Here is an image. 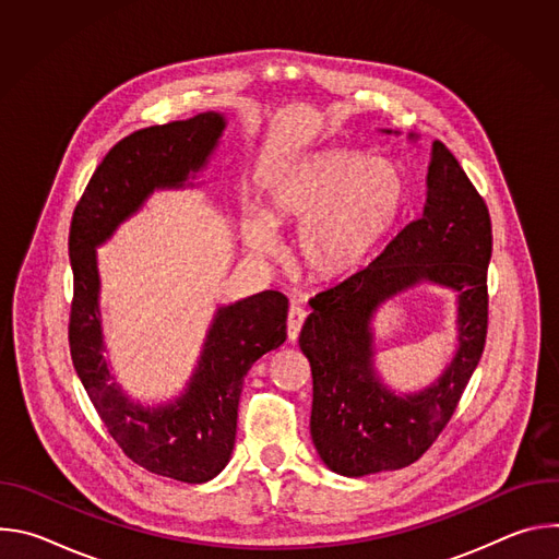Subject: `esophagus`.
<instances>
[{
    "label": "esophagus",
    "instance_id": "esophagus-1",
    "mask_svg": "<svg viewBox=\"0 0 559 559\" xmlns=\"http://www.w3.org/2000/svg\"><path fill=\"white\" fill-rule=\"evenodd\" d=\"M305 318H307V311L302 307H298V305L289 307V313H287V336H289L292 343L298 338L300 328L305 323Z\"/></svg>",
    "mask_w": 559,
    "mask_h": 559
}]
</instances>
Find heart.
Segmentation results:
<instances>
[{
  "instance_id": "1",
  "label": "heart",
  "mask_w": 559,
  "mask_h": 559,
  "mask_svg": "<svg viewBox=\"0 0 559 559\" xmlns=\"http://www.w3.org/2000/svg\"><path fill=\"white\" fill-rule=\"evenodd\" d=\"M407 181L393 164L369 152L334 147L281 170L263 216L243 221V238L259 257L276 254L270 225H302L300 259L321 281L358 272L401 221Z\"/></svg>"
}]
</instances>
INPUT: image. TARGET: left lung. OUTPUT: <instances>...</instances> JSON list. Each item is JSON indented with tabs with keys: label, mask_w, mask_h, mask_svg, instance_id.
<instances>
[{
	"label": "left lung",
	"mask_w": 559,
	"mask_h": 559,
	"mask_svg": "<svg viewBox=\"0 0 559 559\" xmlns=\"http://www.w3.org/2000/svg\"><path fill=\"white\" fill-rule=\"evenodd\" d=\"M491 243L487 203L447 145L433 141L423 216L365 270L309 300L313 311L298 338L313 378L309 431L334 473L409 466L447 427L487 341ZM423 282L456 292L459 347L431 385L401 394L374 369L370 321L386 299Z\"/></svg>",
	"instance_id": "1"
}]
</instances>
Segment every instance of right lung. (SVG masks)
<instances>
[{
	"label": "right lung",
	"mask_w": 559,
	"mask_h": 559,
	"mask_svg": "<svg viewBox=\"0 0 559 559\" xmlns=\"http://www.w3.org/2000/svg\"><path fill=\"white\" fill-rule=\"evenodd\" d=\"M225 126V117L210 110L121 139L76 203L68 238L74 276L68 341L76 376L132 462L188 485L212 480L229 462L243 378L285 343L287 298L267 289L218 307L186 389L166 405L147 407L123 393L104 358L97 248L154 190L192 188Z\"/></svg>",
	"instance_id": "add662e5"
}]
</instances>
